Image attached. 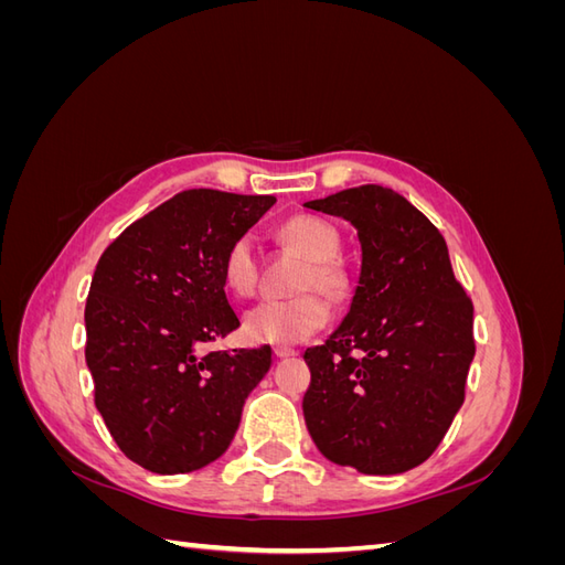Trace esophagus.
Wrapping results in <instances>:
<instances>
[{"instance_id": "esophagus-1", "label": "esophagus", "mask_w": 565, "mask_h": 565, "mask_svg": "<svg viewBox=\"0 0 565 565\" xmlns=\"http://www.w3.org/2000/svg\"><path fill=\"white\" fill-rule=\"evenodd\" d=\"M273 353H276V358H292V355H297V351L289 349V347H276V349H273Z\"/></svg>"}]
</instances>
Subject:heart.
I'll return each instance as SVG.
<instances>
[{"label": "heart", "mask_w": 565, "mask_h": 565, "mask_svg": "<svg viewBox=\"0 0 565 565\" xmlns=\"http://www.w3.org/2000/svg\"><path fill=\"white\" fill-rule=\"evenodd\" d=\"M278 237L306 256L295 289L301 295L289 299H268L256 303L245 316V337L256 344H299L328 324L332 299L349 295V273L339 262L341 237L328 221L309 214L287 218ZM224 282L237 297L254 295L259 282V254L249 235L235 237L224 256Z\"/></svg>", "instance_id": "b5f03b06"}]
</instances>
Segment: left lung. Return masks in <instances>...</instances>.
I'll return each mask as SVG.
<instances>
[{
	"instance_id": "obj_1",
	"label": "left lung",
	"mask_w": 565,
	"mask_h": 565,
	"mask_svg": "<svg viewBox=\"0 0 565 565\" xmlns=\"http://www.w3.org/2000/svg\"><path fill=\"white\" fill-rule=\"evenodd\" d=\"M306 207L351 221L363 247L349 316L303 353L306 426L334 465L403 473L434 455L465 403L473 303L440 231L391 188H347Z\"/></svg>"
}]
</instances>
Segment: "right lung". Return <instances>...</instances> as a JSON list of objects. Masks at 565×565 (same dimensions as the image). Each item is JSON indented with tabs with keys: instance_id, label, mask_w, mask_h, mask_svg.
<instances>
[{
	"instance_id": "right-lung-1",
	"label": "right lung",
	"mask_w": 565,
	"mask_h": 565,
	"mask_svg": "<svg viewBox=\"0 0 565 565\" xmlns=\"http://www.w3.org/2000/svg\"><path fill=\"white\" fill-rule=\"evenodd\" d=\"M273 202L191 188L134 221L96 264L84 309L94 401L117 448L152 473L224 455L270 367V347H202L241 328L224 256Z\"/></svg>"
}]
</instances>
